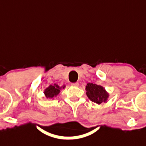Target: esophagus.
<instances>
[{"mask_svg":"<svg viewBox=\"0 0 146 146\" xmlns=\"http://www.w3.org/2000/svg\"><path fill=\"white\" fill-rule=\"evenodd\" d=\"M71 86H79V82H75V83H72V84H71Z\"/></svg>","mask_w":146,"mask_h":146,"instance_id":"esophagus-1","label":"esophagus"}]
</instances>
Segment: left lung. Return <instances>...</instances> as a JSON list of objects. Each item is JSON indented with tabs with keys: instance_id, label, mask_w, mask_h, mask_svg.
Returning <instances> with one entry per match:
<instances>
[{
	"instance_id": "1",
	"label": "left lung",
	"mask_w": 146,
	"mask_h": 146,
	"mask_svg": "<svg viewBox=\"0 0 146 146\" xmlns=\"http://www.w3.org/2000/svg\"><path fill=\"white\" fill-rule=\"evenodd\" d=\"M85 90L86 94L91 101L96 104H101L104 102L106 103L110 94L102 86L93 83H87Z\"/></svg>"
}]
</instances>
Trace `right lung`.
Instances as JSON below:
<instances>
[{
  "mask_svg": "<svg viewBox=\"0 0 146 146\" xmlns=\"http://www.w3.org/2000/svg\"><path fill=\"white\" fill-rule=\"evenodd\" d=\"M66 86L64 85L62 86H60L57 84H50L49 86H48L44 90V94L45 97L46 98L54 99V98L60 94V90L62 89H64Z\"/></svg>",
  "mask_w": 146,
  "mask_h": 146,
  "instance_id": "obj_1",
  "label": "right lung"
}]
</instances>
